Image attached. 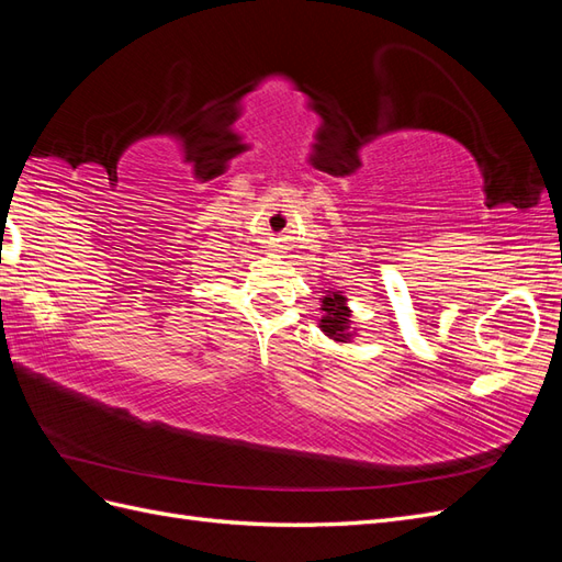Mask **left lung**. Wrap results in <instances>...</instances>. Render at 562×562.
Returning <instances> with one entry per match:
<instances>
[{
  "mask_svg": "<svg viewBox=\"0 0 562 562\" xmlns=\"http://www.w3.org/2000/svg\"><path fill=\"white\" fill-rule=\"evenodd\" d=\"M347 297L339 295V293H326V297H323L321 302V330L326 333L328 337L337 339V342H347V339L351 337L349 333V310H347Z\"/></svg>",
  "mask_w": 562,
  "mask_h": 562,
  "instance_id": "obj_1",
  "label": "left lung"
}]
</instances>
